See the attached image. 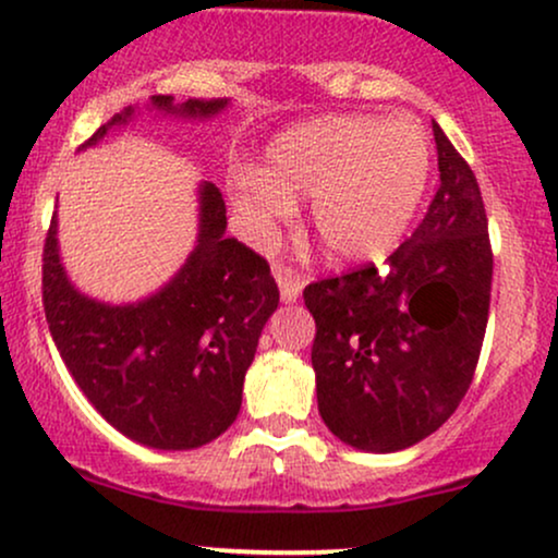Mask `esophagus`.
<instances>
[{
	"instance_id": "obj_1",
	"label": "esophagus",
	"mask_w": 558,
	"mask_h": 558,
	"mask_svg": "<svg viewBox=\"0 0 558 558\" xmlns=\"http://www.w3.org/2000/svg\"><path fill=\"white\" fill-rule=\"evenodd\" d=\"M274 277L279 281V292H281V300L284 302H294L300 298L302 292V277L298 271H292L290 266H281L277 264L274 266Z\"/></svg>"
}]
</instances>
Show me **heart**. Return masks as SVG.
Segmentation results:
<instances>
[{
    "mask_svg": "<svg viewBox=\"0 0 558 558\" xmlns=\"http://www.w3.org/2000/svg\"><path fill=\"white\" fill-rule=\"evenodd\" d=\"M266 162L232 178L247 235L268 240L292 215V196H313L311 227L323 253L354 264L403 235L429 178V144L409 121L326 116L279 134Z\"/></svg>",
    "mask_w": 558,
    "mask_h": 558,
    "instance_id": "heart-1",
    "label": "heart"
}]
</instances>
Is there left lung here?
Segmentation results:
<instances>
[{
    "label": "left lung",
    "mask_w": 558,
    "mask_h": 558,
    "mask_svg": "<svg viewBox=\"0 0 558 558\" xmlns=\"http://www.w3.org/2000/svg\"><path fill=\"white\" fill-rule=\"evenodd\" d=\"M439 189L383 266L305 287L318 411L341 442L396 452L456 414L476 373L492 300V243L471 165L442 129Z\"/></svg>",
    "instance_id": "obj_1"
}]
</instances>
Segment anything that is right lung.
Segmentation results:
<instances>
[{
    "instance_id": "1",
    "label": "right lung",
    "mask_w": 558,
    "mask_h": 558,
    "mask_svg": "<svg viewBox=\"0 0 558 558\" xmlns=\"http://www.w3.org/2000/svg\"><path fill=\"white\" fill-rule=\"evenodd\" d=\"M165 113L209 119L227 100L155 95ZM113 116L82 147H93ZM198 240L160 292L136 305H106L66 279L57 247V217L44 243V311L61 360L87 401L134 442L157 450H194L235 422L243 380L279 290L266 258L225 235L227 209L215 183L198 189Z\"/></svg>"
}]
</instances>
